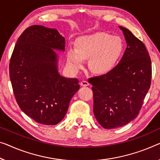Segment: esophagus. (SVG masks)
I'll return each instance as SVG.
<instances>
[{
	"label": "esophagus",
	"instance_id": "esophagus-1",
	"mask_svg": "<svg viewBox=\"0 0 160 160\" xmlns=\"http://www.w3.org/2000/svg\"><path fill=\"white\" fill-rule=\"evenodd\" d=\"M88 85H89V82H88L86 80H82L80 82L81 86H88Z\"/></svg>",
	"mask_w": 160,
	"mask_h": 160
}]
</instances>
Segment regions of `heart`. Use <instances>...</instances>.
Listing matches in <instances>:
<instances>
[{"label":"heart","mask_w":160,"mask_h":160,"mask_svg":"<svg viewBox=\"0 0 160 160\" xmlns=\"http://www.w3.org/2000/svg\"><path fill=\"white\" fill-rule=\"evenodd\" d=\"M121 37L105 32L82 36L75 42V49L69 48L67 53L68 65L78 70L89 58L90 70L97 75L108 74L118 65L123 52Z\"/></svg>","instance_id":"heart-1"}]
</instances>
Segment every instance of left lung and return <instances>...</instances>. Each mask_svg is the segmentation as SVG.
<instances>
[{
	"label": "left lung",
	"mask_w": 160,
	"mask_h": 160,
	"mask_svg": "<svg viewBox=\"0 0 160 160\" xmlns=\"http://www.w3.org/2000/svg\"><path fill=\"white\" fill-rule=\"evenodd\" d=\"M119 28L127 44L121 61L111 72L88 80L92 85L95 117L107 129L137 118L151 85V59L144 44L127 28Z\"/></svg>",
	"instance_id": "left-lung-1"
}]
</instances>
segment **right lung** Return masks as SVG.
I'll return each instance as SVG.
<instances>
[{
    "label": "right lung",
    "mask_w": 160,
    "mask_h": 160,
    "mask_svg": "<svg viewBox=\"0 0 160 160\" xmlns=\"http://www.w3.org/2000/svg\"><path fill=\"white\" fill-rule=\"evenodd\" d=\"M65 39L56 28L34 25L16 42L9 65V75L16 102L36 122L56 125L65 117L71 98L79 90L76 78L62 76L59 57Z\"/></svg>",
    "instance_id": "add662e5"
}]
</instances>
